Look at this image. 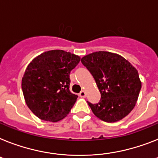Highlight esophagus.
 Wrapping results in <instances>:
<instances>
[{
  "label": "esophagus",
  "mask_w": 158,
  "mask_h": 158,
  "mask_svg": "<svg viewBox=\"0 0 158 158\" xmlns=\"http://www.w3.org/2000/svg\"><path fill=\"white\" fill-rule=\"evenodd\" d=\"M79 96L81 98H85V96H86V94H85V91L82 90L81 91L80 94H79Z\"/></svg>",
  "instance_id": "1"
}]
</instances>
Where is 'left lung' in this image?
Instances as JSON below:
<instances>
[{"mask_svg":"<svg viewBox=\"0 0 158 158\" xmlns=\"http://www.w3.org/2000/svg\"><path fill=\"white\" fill-rule=\"evenodd\" d=\"M94 78L101 94L98 103L89 102L101 120L114 123L132 110L141 89L137 70L121 56L97 52L81 60Z\"/></svg>","mask_w":158,"mask_h":158,"instance_id":"1","label":"left lung"}]
</instances>
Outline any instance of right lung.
<instances>
[{
  "instance_id": "right-lung-1",
  "label": "right lung",
  "mask_w": 158,
  "mask_h": 158,
  "mask_svg": "<svg viewBox=\"0 0 158 158\" xmlns=\"http://www.w3.org/2000/svg\"><path fill=\"white\" fill-rule=\"evenodd\" d=\"M78 56L63 50L48 51L27 66L22 89L27 106L40 119L57 122L70 112L77 95L69 90L70 72Z\"/></svg>"
}]
</instances>
